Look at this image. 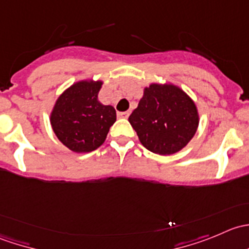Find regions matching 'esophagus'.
Instances as JSON below:
<instances>
[{
	"mask_svg": "<svg viewBox=\"0 0 249 249\" xmlns=\"http://www.w3.org/2000/svg\"><path fill=\"white\" fill-rule=\"evenodd\" d=\"M129 114H130L129 112H119V113H118V117H119V118H127V117H129Z\"/></svg>",
	"mask_w": 249,
	"mask_h": 249,
	"instance_id": "34e87169",
	"label": "esophagus"
}]
</instances>
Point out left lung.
Wrapping results in <instances>:
<instances>
[{
	"mask_svg": "<svg viewBox=\"0 0 249 249\" xmlns=\"http://www.w3.org/2000/svg\"><path fill=\"white\" fill-rule=\"evenodd\" d=\"M129 122L148 150L170 155L193 139L199 125V114L193 100L179 88L152 84L144 89Z\"/></svg>",
	"mask_w": 249,
	"mask_h": 249,
	"instance_id": "left-lung-1",
	"label": "left lung"
}]
</instances>
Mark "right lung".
Masks as SVG:
<instances>
[{
  "mask_svg": "<svg viewBox=\"0 0 249 249\" xmlns=\"http://www.w3.org/2000/svg\"><path fill=\"white\" fill-rule=\"evenodd\" d=\"M101 85V82L76 83L60 95L53 109V130L57 139L73 152L97 149L117 119L115 109L97 100Z\"/></svg>",
  "mask_w": 249,
  "mask_h": 249,
  "instance_id": "add662e5",
  "label": "right lung"
}]
</instances>
